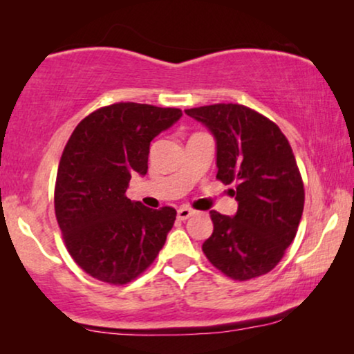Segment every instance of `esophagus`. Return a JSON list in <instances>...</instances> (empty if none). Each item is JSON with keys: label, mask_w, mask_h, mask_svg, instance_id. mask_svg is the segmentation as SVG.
I'll use <instances>...</instances> for the list:
<instances>
[{"label": "esophagus", "mask_w": 354, "mask_h": 354, "mask_svg": "<svg viewBox=\"0 0 354 354\" xmlns=\"http://www.w3.org/2000/svg\"><path fill=\"white\" fill-rule=\"evenodd\" d=\"M193 214H195V211H193L192 207L182 206V207H178V209H177V219L178 221H187L188 217L193 216Z\"/></svg>", "instance_id": "obj_1"}]
</instances>
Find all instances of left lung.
Instances as JSON below:
<instances>
[{"label": "left lung", "instance_id": "8db88e82", "mask_svg": "<svg viewBox=\"0 0 354 354\" xmlns=\"http://www.w3.org/2000/svg\"><path fill=\"white\" fill-rule=\"evenodd\" d=\"M216 140L217 178L236 183L235 216L211 211L212 235L203 243L209 263L234 280L264 275L297 235L304 188L292 147L272 120L243 104L185 109Z\"/></svg>", "mask_w": 354, "mask_h": 354}]
</instances>
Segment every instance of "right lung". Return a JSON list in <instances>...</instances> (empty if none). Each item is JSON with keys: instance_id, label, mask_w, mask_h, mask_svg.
<instances>
[{"instance_id": "obj_1", "label": "right lung", "mask_w": 354, "mask_h": 354, "mask_svg": "<svg viewBox=\"0 0 354 354\" xmlns=\"http://www.w3.org/2000/svg\"><path fill=\"white\" fill-rule=\"evenodd\" d=\"M180 118L177 108L115 103L72 132L57 167L55 211L67 251L91 277L127 283L166 243L177 211L149 209L125 192L132 176L148 172L151 140Z\"/></svg>"}]
</instances>
